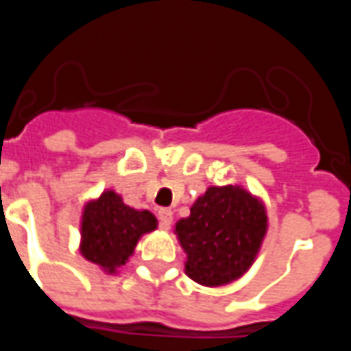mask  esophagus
Wrapping results in <instances>:
<instances>
[{
  "mask_svg": "<svg viewBox=\"0 0 351 351\" xmlns=\"http://www.w3.org/2000/svg\"><path fill=\"white\" fill-rule=\"evenodd\" d=\"M158 218H160L161 229L171 228V223H173V213H171V208H160L158 210Z\"/></svg>",
  "mask_w": 351,
  "mask_h": 351,
  "instance_id": "1",
  "label": "esophagus"
}]
</instances>
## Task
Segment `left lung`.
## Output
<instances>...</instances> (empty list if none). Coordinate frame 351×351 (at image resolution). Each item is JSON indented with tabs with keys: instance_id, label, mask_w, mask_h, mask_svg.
Returning a JSON list of instances; mask_svg holds the SVG:
<instances>
[{
	"instance_id": "left-lung-1",
	"label": "left lung",
	"mask_w": 351,
	"mask_h": 351,
	"mask_svg": "<svg viewBox=\"0 0 351 351\" xmlns=\"http://www.w3.org/2000/svg\"><path fill=\"white\" fill-rule=\"evenodd\" d=\"M265 231L261 201L239 186L208 188L175 228L188 256L186 274L210 287L241 278L258 256Z\"/></svg>"
}]
</instances>
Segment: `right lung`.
I'll return each mask as SVG.
<instances>
[{
    "label": "right lung",
    "instance_id": "obj_1",
    "mask_svg": "<svg viewBox=\"0 0 351 351\" xmlns=\"http://www.w3.org/2000/svg\"><path fill=\"white\" fill-rule=\"evenodd\" d=\"M156 228L158 220L152 213L123 205L122 197L108 190L84 206L80 254L105 271L114 272L116 267L125 265L138 239Z\"/></svg>",
    "mask_w": 351,
    "mask_h": 351
}]
</instances>
